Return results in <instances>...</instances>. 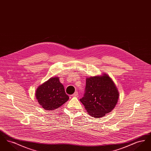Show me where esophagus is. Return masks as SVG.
I'll return each instance as SVG.
<instances>
[{
  "instance_id": "34e87169",
  "label": "esophagus",
  "mask_w": 151,
  "mask_h": 151,
  "mask_svg": "<svg viewBox=\"0 0 151 151\" xmlns=\"http://www.w3.org/2000/svg\"><path fill=\"white\" fill-rule=\"evenodd\" d=\"M78 96V92L77 91H76L72 95V97H76Z\"/></svg>"
}]
</instances>
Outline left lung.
<instances>
[{"label":"left lung","instance_id":"1","mask_svg":"<svg viewBox=\"0 0 151 151\" xmlns=\"http://www.w3.org/2000/svg\"><path fill=\"white\" fill-rule=\"evenodd\" d=\"M82 102L88 114L96 118L104 116L115 107L119 92L114 83L107 74L88 77Z\"/></svg>","mask_w":151,"mask_h":151}]
</instances>
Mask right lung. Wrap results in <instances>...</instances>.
Returning a JSON list of instances; mask_svg holds the SVG:
<instances>
[{
    "label": "right lung",
    "mask_w": 151,
    "mask_h": 151,
    "mask_svg": "<svg viewBox=\"0 0 151 151\" xmlns=\"http://www.w3.org/2000/svg\"><path fill=\"white\" fill-rule=\"evenodd\" d=\"M36 97L38 104L46 110L57 109L69 99L59 77H52L36 89Z\"/></svg>",
    "instance_id": "right-lung-1"
}]
</instances>
